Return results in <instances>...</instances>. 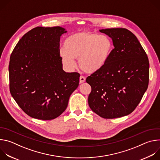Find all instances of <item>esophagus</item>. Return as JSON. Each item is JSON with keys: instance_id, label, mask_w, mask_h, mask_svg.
Returning <instances> with one entry per match:
<instances>
[{"instance_id": "34e87169", "label": "esophagus", "mask_w": 160, "mask_h": 160, "mask_svg": "<svg viewBox=\"0 0 160 160\" xmlns=\"http://www.w3.org/2000/svg\"><path fill=\"white\" fill-rule=\"evenodd\" d=\"M85 77L83 76H80V83H83V82H85Z\"/></svg>"}]
</instances>
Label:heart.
<instances>
[{
  "label": "heart",
  "mask_w": 160,
  "mask_h": 160,
  "mask_svg": "<svg viewBox=\"0 0 160 160\" xmlns=\"http://www.w3.org/2000/svg\"><path fill=\"white\" fill-rule=\"evenodd\" d=\"M64 48L59 52L64 65L73 70L76 66L75 59H78L83 71L93 73L107 62L112 50V42L106 35L78 32L65 39Z\"/></svg>",
  "instance_id": "obj_1"
}]
</instances>
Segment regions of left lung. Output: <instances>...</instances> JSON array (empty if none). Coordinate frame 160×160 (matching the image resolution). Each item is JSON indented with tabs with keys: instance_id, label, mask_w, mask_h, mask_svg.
Masks as SVG:
<instances>
[{
	"instance_id": "obj_1",
	"label": "left lung",
	"mask_w": 160,
	"mask_h": 160,
	"mask_svg": "<svg viewBox=\"0 0 160 160\" xmlns=\"http://www.w3.org/2000/svg\"><path fill=\"white\" fill-rule=\"evenodd\" d=\"M99 32L111 38L115 48L106 64L86 79L92 88L88 105L102 118L122 117L138 106L148 87V58L128 30L107 28Z\"/></svg>"
}]
</instances>
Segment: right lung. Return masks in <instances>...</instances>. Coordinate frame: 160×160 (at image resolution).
<instances>
[{"label": "right lung", "mask_w": 160, "mask_h": 160, "mask_svg": "<svg viewBox=\"0 0 160 160\" xmlns=\"http://www.w3.org/2000/svg\"><path fill=\"white\" fill-rule=\"evenodd\" d=\"M66 32L60 27L33 28L21 37L11 55L10 92L33 118L58 117L79 85L80 74L65 72L59 56L60 37Z\"/></svg>", "instance_id": "1"}]
</instances>
